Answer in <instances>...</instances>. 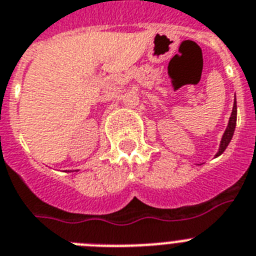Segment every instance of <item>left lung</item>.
I'll return each instance as SVG.
<instances>
[{
    "label": "left lung",
    "mask_w": 256,
    "mask_h": 256,
    "mask_svg": "<svg viewBox=\"0 0 256 256\" xmlns=\"http://www.w3.org/2000/svg\"><path fill=\"white\" fill-rule=\"evenodd\" d=\"M236 122H237V102L234 99V103H233V108H232V113H230V121H228V125H226V131H224L223 136L220 139V144H219V150H218L216 154H215V158L219 157L224 150H226V146L228 144L230 143L232 140L233 134H234V128H236Z\"/></svg>",
    "instance_id": "obj_1"
}]
</instances>
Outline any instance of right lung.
Instances as JSON below:
<instances>
[{
  "label": "right lung",
  "mask_w": 256,
  "mask_h": 256,
  "mask_svg": "<svg viewBox=\"0 0 256 256\" xmlns=\"http://www.w3.org/2000/svg\"><path fill=\"white\" fill-rule=\"evenodd\" d=\"M73 171H76V170H73ZM66 172H72V170H70V171H66Z\"/></svg>",
  "instance_id": "add662e5"
}]
</instances>
